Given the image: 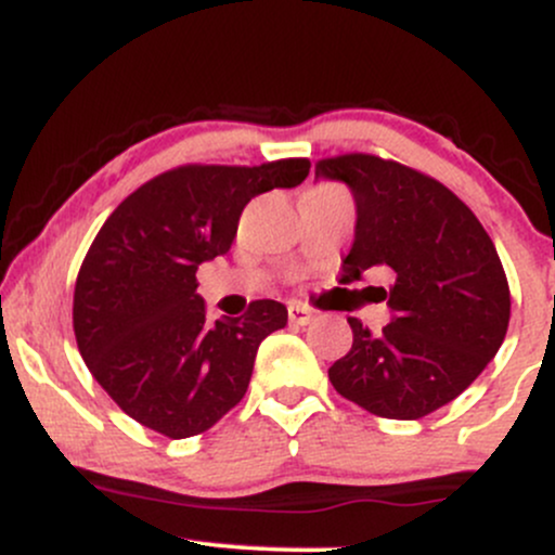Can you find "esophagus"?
I'll return each instance as SVG.
<instances>
[{"label": "esophagus", "mask_w": 555, "mask_h": 555, "mask_svg": "<svg viewBox=\"0 0 555 555\" xmlns=\"http://www.w3.org/2000/svg\"><path fill=\"white\" fill-rule=\"evenodd\" d=\"M313 318L315 315L310 308H305V305H299V302H289V323H295V326H308Z\"/></svg>", "instance_id": "esophagus-1"}]
</instances>
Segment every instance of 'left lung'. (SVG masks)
<instances>
[{"label":"left lung","instance_id":"left-lung-1","mask_svg":"<svg viewBox=\"0 0 555 555\" xmlns=\"http://www.w3.org/2000/svg\"><path fill=\"white\" fill-rule=\"evenodd\" d=\"M318 177L341 180L358 203L344 279L391 271L393 321L380 334L349 318L352 349L328 367L344 399L388 420H420L449 404L499 352L512 292L493 240L467 203L393 158H321Z\"/></svg>","mask_w":555,"mask_h":555}]
</instances>
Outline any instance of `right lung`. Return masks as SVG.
Instances as JSON below:
<instances>
[{
  "label": "right lung",
  "instance_id": "right-lung-1",
  "mask_svg": "<svg viewBox=\"0 0 555 555\" xmlns=\"http://www.w3.org/2000/svg\"><path fill=\"white\" fill-rule=\"evenodd\" d=\"M308 171V158L182 164L114 208L82 258L73 328L88 371L125 415L190 438L240 404L260 341L286 326V308L256 299L245 315L211 323L197 266L232 247L253 197L295 188Z\"/></svg>",
  "mask_w": 555,
  "mask_h": 555
}]
</instances>
